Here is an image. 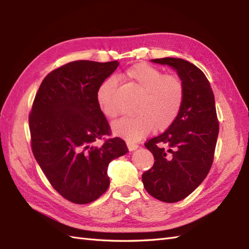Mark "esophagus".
Returning <instances> with one entry per match:
<instances>
[{"label": "esophagus", "mask_w": 249, "mask_h": 249, "mask_svg": "<svg viewBox=\"0 0 249 249\" xmlns=\"http://www.w3.org/2000/svg\"><path fill=\"white\" fill-rule=\"evenodd\" d=\"M126 143H127V147H128L129 151H135V150L137 149V147H138V144L133 143V142L127 141V142H126Z\"/></svg>", "instance_id": "34e87169"}]
</instances>
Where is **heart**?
I'll return each instance as SVG.
<instances>
[{
  "label": "heart",
  "instance_id": "heart-1",
  "mask_svg": "<svg viewBox=\"0 0 249 249\" xmlns=\"http://www.w3.org/2000/svg\"><path fill=\"white\" fill-rule=\"evenodd\" d=\"M141 91L137 100L134 116L124 118L113 124V131L130 141L149 135L154 128L162 131L176 122L184 103L185 89L181 78L176 75H162L158 68L145 63L133 65L122 75ZM115 80L109 78L97 89L96 100L99 110L107 119L119 115L114 99Z\"/></svg>",
  "mask_w": 249,
  "mask_h": 249
}]
</instances>
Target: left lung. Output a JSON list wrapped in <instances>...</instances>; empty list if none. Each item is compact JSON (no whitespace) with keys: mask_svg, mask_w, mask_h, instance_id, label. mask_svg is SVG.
Wrapping results in <instances>:
<instances>
[{"mask_svg":"<svg viewBox=\"0 0 249 249\" xmlns=\"http://www.w3.org/2000/svg\"><path fill=\"white\" fill-rule=\"evenodd\" d=\"M152 62L177 70L185 89L184 103L176 122L144 145L154 165L142 174L145 190L167 203L192 194L208 176L214 160L219 122L212 88L202 71L177 57Z\"/></svg>","mask_w":249,"mask_h":249,"instance_id":"8db88e82","label":"left lung"}]
</instances>
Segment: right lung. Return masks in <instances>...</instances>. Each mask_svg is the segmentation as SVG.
Here are the masks:
<instances>
[{
  "instance_id": "add662e5",
  "label": "right lung",
  "mask_w": 249,
  "mask_h": 249,
  "mask_svg": "<svg viewBox=\"0 0 249 249\" xmlns=\"http://www.w3.org/2000/svg\"><path fill=\"white\" fill-rule=\"evenodd\" d=\"M119 66L73 61L49 72L37 91L29 115L31 147L51 186L72 203L98 199L110 185L109 162L128 152L111 136L96 100L98 87ZM97 140L104 142L94 145Z\"/></svg>"
}]
</instances>
